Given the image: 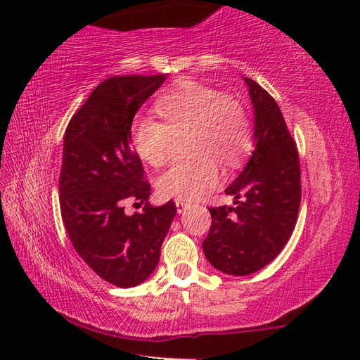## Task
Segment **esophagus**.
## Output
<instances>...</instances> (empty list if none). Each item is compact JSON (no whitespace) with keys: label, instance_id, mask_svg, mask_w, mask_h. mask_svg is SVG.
<instances>
[{"label":"esophagus","instance_id":"esophagus-1","mask_svg":"<svg viewBox=\"0 0 360 360\" xmlns=\"http://www.w3.org/2000/svg\"><path fill=\"white\" fill-rule=\"evenodd\" d=\"M188 206H191V203L182 202V200H176V208H178L179 214H182V212H184L188 208Z\"/></svg>","mask_w":360,"mask_h":360}]
</instances>
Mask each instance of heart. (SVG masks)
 I'll list each match as a JSON object with an SVG mask.
<instances>
[{
    "label": "heart",
    "mask_w": 360,
    "mask_h": 360,
    "mask_svg": "<svg viewBox=\"0 0 360 360\" xmlns=\"http://www.w3.org/2000/svg\"><path fill=\"white\" fill-rule=\"evenodd\" d=\"M160 122L141 115L133 120L130 144L150 167L167 162L172 136L187 133L191 158L169 165L155 181L162 197L195 200L217 186L221 169L235 168L252 146V125L235 96L202 82L186 81L155 101Z\"/></svg>",
    "instance_id": "heart-1"
}]
</instances>
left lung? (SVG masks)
<instances>
[{
  "label": "left lung",
  "mask_w": 360,
  "mask_h": 360,
  "mask_svg": "<svg viewBox=\"0 0 360 360\" xmlns=\"http://www.w3.org/2000/svg\"><path fill=\"white\" fill-rule=\"evenodd\" d=\"M254 106L255 149L225 193L236 206L210 208L205 257L216 270L246 276L270 264L294 231L302 200L295 141L273 96L245 77Z\"/></svg>",
  "instance_id": "left-lung-1"
}]
</instances>
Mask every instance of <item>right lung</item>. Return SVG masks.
<instances>
[{
    "label": "right lung",
    "instance_id": "add662e5",
    "mask_svg": "<svg viewBox=\"0 0 360 360\" xmlns=\"http://www.w3.org/2000/svg\"><path fill=\"white\" fill-rule=\"evenodd\" d=\"M167 75L114 76L96 85L63 138L60 210L68 236L101 279L117 288L146 281L160 260L174 202L152 206L150 184L130 146L131 122ZM131 198L143 211L127 217Z\"/></svg>",
    "mask_w": 360,
    "mask_h": 360
}]
</instances>
